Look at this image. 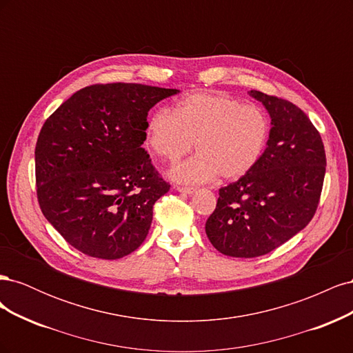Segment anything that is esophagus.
Segmentation results:
<instances>
[{
    "label": "esophagus",
    "mask_w": 353,
    "mask_h": 353,
    "mask_svg": "<svg viewBox=\"0 0 353 353\" xmlns=\"http://www.w3.org/2000/svg\"><path fill=\"white\" fill-rule=\"evenodd\" d=\"M175 188H176V191H179V193H183V194H193L196 191V188H193V187H184V185H176Z\"/></svg>",
    "instance_id": "esophagus-1"
}]
</instances>
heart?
<instances>
[{
  "label": "heart",
  "instance_id": "b5f03b06",
  "mask_svg": "<svg viewBox=\"0 0 353 353\" xmlns=\"http://www.w3.org/2000/svg\"><path fill=\"white\" fill-rule=\"evenodd\" d=\"M270 134L271 122L263 109L216 92L190 94L174 112L157 109L145 123L148 150L163 162H176L194 144L197 153L170 172L183 184L249 174L261 160Z\"/></svg>",
  "mask_w": 353,
  "mask_h": 353
}]
</instances>
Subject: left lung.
Masks as SVG:
<instances>
[{
  "instance_id": "8db88e82",
  "label": "left lung",
  "mask_w": 353,
  "mask_h": 353,
  "mask_svg": "<svg viewBox=\"0 0 353 353\" xmlns=\"http://www.w3.org/2000/svg\"><path fill=\"white\" fill-rule=\"evenodd\" d=\"M271 116L265 152L249 174L219 188L206 234L218 252L258 258L290 240L314 218L325 176L316 128L296 104L252 90Z\"/></svg>"
}]
</instances>
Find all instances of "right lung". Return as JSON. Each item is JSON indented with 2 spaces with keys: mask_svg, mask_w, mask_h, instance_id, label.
<instances>
[{
  "mask_svg": "<svg viewBox=\"0 0 353 353\" xmlns=\"http://www.w3.org/2000/svg\"><path fill=\"white\" fill-rule=\"evenodd\" d=\"M178 90L95 83L42 125L35 147L39 208L74 249L121 259L145 240L154 203L170 185L143 148L147 114Z\"/></svg>",
  "mask_w": 353,
  "mask_h": 353,
  "instance_id": "1",
  "label": "right lung"
}]
</instances>
